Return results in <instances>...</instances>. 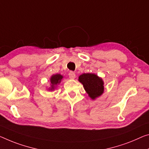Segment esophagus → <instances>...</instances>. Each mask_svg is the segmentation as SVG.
I'll return each mask as SVG.
<instances>
[{
    "label": "esophagus",
    "mask_w": 149,
    "mask_h": 149,
    "mask_svg": "<svg viewBox=\"0 0 149 149\" xmlns=\"http://www.w3.org/2000/svg\"><path fill=\"white\" fill-rule=\"evenodd\" d=\"M68 76H69L70 79H74V78H75V77H76V74H75V73H74V72L70 71V72H69V74H68Z\"/></svg>",
    "instance_id": "esophagus-1"
}]
</instances>
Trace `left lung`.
Segmentation results:
<instances>
[{"mask_svg":"<svg viewBox=\"0 0 149 149\" xmlns=\"http://www.w3.org/2000/svg\"><path fill=\"white\" fill-rule=\"evenodd\" d=\"M79 81L82 84L91 99L95 100L104 93L103 81L94 73H84L80 75Z\"/></svg>","mask_w":149,"mask_h":149,"instance_id":"obj_1","label":"left lung"}]
</instances>
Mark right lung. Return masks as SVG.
<instances>
[{"label":"right lung","mask_w":149,"mask_h":149,"mask_svg":"<svg viewBox=\"0 0 149 149\" xmlns=\"http://www.w3.org/2000/svg\"><path fill=\"white\" fill-rule=\"evenodd\" d=\"M63 77L60 74H53L50 79V81H51V87H49V91H53L54 88H56V86L61 82V80L63 79Z\"/></svg>","instance_id":"1"}]
</instances>
